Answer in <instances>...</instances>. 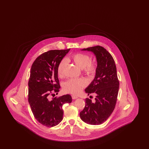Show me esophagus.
<instances>
[{
	"label": "esophagus",
	"instance_id": "obj_1",
	"mask_svg": "<svg viewBox=\"0 0 149 149\" xmlns=\"http://www.w3.org/2000/svg\"><path fill=\"white\" fill-rule=\"evenodd\" d=\"M78 98V97L76 96V95H72V98L73 99H77Z\"/></svg>",
	"mask_w": 149,
	"mask_h": 149
}]
</instances>
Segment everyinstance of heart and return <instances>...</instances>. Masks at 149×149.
I'll return each mask as SVG.
<instances>
[{"mask_svg":"<svg viewBox=\"0 0 149 149\" xmlns=\"http://www.w3.org/2000/svg\"><path fill=\"white\" fill-rule=\"evenodd\" d=\"M71 60L79 68L83 69V72L89 75H94L97 69V65L94 61H91V58L88 55L83 53H77L71 56L67 60ZM66 64V60H63L57 66V72L58 77L63 75V70ZM86 85V82L83 79H72L65 81L63 85L64 91L76 94L80 92Z\"/></svg>","mask_w":149,"mask_h":149,"instance_id":"1","label":"heart"}]
</instances>
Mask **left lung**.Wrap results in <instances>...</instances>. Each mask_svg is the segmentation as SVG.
<instances>
[{
  "label": "left lung",
  "instance_id": "8db88e82",
  "mask_svg": "<svg viewBox=\"0 0 149 149\" xmlns=\"http://www.w3.org/2000/svg\"><path fill=\"white\" fill-rule=\"evenodd\" d=\"M81 50L92 52L96 57L97 67L95 78L85 89L88 95L95 94V100L85 99V106L80 117L86 123L98 125L109 118L116 104L120 85L116 66L113 57L102 46Z\"/></svg>",
  "mask_w": 149,
  "mask_h": 149
}]
</instances>
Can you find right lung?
<instances>
[{
	"label": "right lung",
	"mask_w": 149,
	"mask_h": 149,
	"mask_svg": "<svg viewBox=\"0 0 149 149\" xmlns=\"http://www.w3.org/2000/svg\"><path fill=\"white\" fill-rule=\"evenodd\" d=\"M70 50L46 52L38 57L31 66L29 81V104L36 119L46 127L55 126L63 120V106L72 102L69 94L52 99L49 97L52 93L57 94L59 92L60 86L57 68Z\"/></svg>",
	"instance_id": "right-lung-1"
}]
</instances>
